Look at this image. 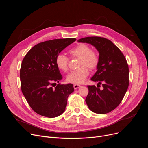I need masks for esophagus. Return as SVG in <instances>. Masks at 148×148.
Returning a JSON list of instances; mask_svg holds the SVG:
<instances>
[{
    "instance_id": "34e87169",
    "label": "esophagus",
    "mask_w": 148,
    "mask_h": 148,
    "mask_svg": "<svg viewBox=\"0 0 148 148\" xmlns=\"http://www.w3.org/2000/svg\"><path fill=\"white\" fill-rule=\"evenodd\" d=\"M73 87H74V88L75 90H76V89H77V88L81 87V86L79 85V84H74Z\"/></svg>"
}]
</instances>
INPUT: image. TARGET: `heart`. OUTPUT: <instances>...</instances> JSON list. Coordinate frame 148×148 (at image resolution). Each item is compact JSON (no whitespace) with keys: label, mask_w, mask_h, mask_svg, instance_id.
Instances as JSON below:
<instances>
[{"label":"heart","mask_w":148,"mask_h":148,"mask_svg":"<svg viewBox=\"0 0 148 148\" xmlns=\"http://www.w3.org/2000/svg\"><path fill=\"white\" fill-rule=\"evenodd\" d=\"M69 53L74 57L79 58L77 70L71 71L67 75L68 82L80 84L84 82L89 74L90 69H95L99 63L98 54L92 51L91 48L86 44H79L69 50ZM57 67L61 71H66L68 70L69 58L62 54H59L56 58Z\"/></svg>","instance_id":"heart-1"}]
</instances>
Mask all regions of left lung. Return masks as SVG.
I'll return each mask as SVG.
<instances>
[{
    "mask_svg": "<svg viewBox=\"0 0 148 148\" xmlns=\"http://www.w3.org/2000/svg\"><path fill=\"white\" fill-rule=\"evenodd\" d=\"M78 43L90 44L99 53L97 71L91 78L102 84V90L88 86L86 99L89 109L94 113L107 114L115 109L122 101L129 86V68L125 56L111 41L101 37H87Z\"/></svg>",
    "mask_w": 148,
    "mask_h": 148,
    "instance_id": "8db88e82",
    "label": "left lung"
}]
</instances>
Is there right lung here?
Masks as SVG:
<instances>
[{
	"label": "right lung",
	"mask_w": 148,
	"mask_h": 148,
	"mask_svg": "<svg viewBox=\"0 0 148 148\" xmlns=\"http://www.w3.org/2000/svg\"><path fill=\"white\" fill-rule=\"evenodd\" d=\"M75 40L68 38L42 42L31 49L22 61L21 89L32 110L41 116L51 118L61 115L69 95L74 91L72 84L53 85L62 78L56 58Z\"/></svg>",
	"instance_id": "obj_1"
}]
</instances>
